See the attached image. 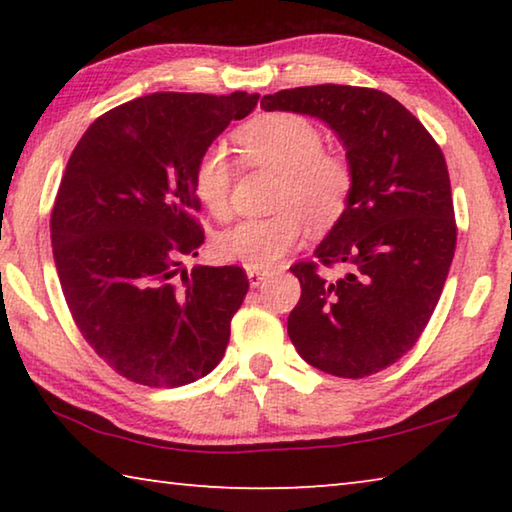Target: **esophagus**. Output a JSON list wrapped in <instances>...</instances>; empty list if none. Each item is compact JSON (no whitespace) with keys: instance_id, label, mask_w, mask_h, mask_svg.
<instances>
[{"instance_id":"1","label":"esophagus","mask_w":512,"mask_h":512,"mask_svg":"<svg viewBox=\"0 0 512 512\" xmlns=\"http://www.w3.org/2000/svg\"><path fill=\"white\" fill-rule=\"evenodd\" d=\"M268 271H255V268H248V282L250 287H259V284H264V280H268Z\"/></svg>"}]
</instances>
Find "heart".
Segmentation results:
<instances>
[{
  "label": "heart",
  "mask_w": 512,
  "mask_h": 512,
  "mask_svg": "<svg viewBox=\"0 0 512 512\" xmlns=\"http://www.w3.org/2000/svg\"><path fill=\"white\" fill-rule=\"evenodd\" d=\"M235 144L246 167L280 173L275 207L266 219H244L221 232L214 253L223 262H237L268 271L300 246L305 223L314 232L332 230L348 212L354 189L350 162L323 151V133L309 119L291 112H268L235 131ZM235 167L223 149L205 151L194 169V194L207 212L225 216Z\"/></svg>",
  "instance_id": "obj_1"
}]
</instances>
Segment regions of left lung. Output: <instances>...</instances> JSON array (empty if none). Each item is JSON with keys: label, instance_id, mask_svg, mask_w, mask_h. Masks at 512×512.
<instances>
[{"label": "left lung", "instance_id": "obj_1", "mask_svg": "<svg viewBox=\"0 0 512 512\" xmlns=\"http://www.w3.org/2000/svg\"><path fill=\"white\" fill-rule=\"evenodd\" d=\"M264 110L316 117L343 142L354 171L348 212L314 257L351 268L325 281L300 262L291 343L309 366L361 379L404 357L427 327L456 250L445 155L391 94L352 85H307L262 99Z\"/></svg>", "mask_w": 512, "mask_h": 512}]
</instances>
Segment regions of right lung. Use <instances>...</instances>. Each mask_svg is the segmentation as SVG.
Listing matches in <instances>:
<instances>
[{"instance_id": "obj_1", "label": "right lung", "mask_w": 512, "mask_h": 512, "mask_svg": "<svg viewBox=\"0 0 512 512\" xmlns=\"http://www.w3.org/2000/svg\"><path fill=\"white\" fill-rule=\"evenodd\" d=\"M257 99L155 92L101 115L67 162L51 212L60 287L83 339L135 384H192L228 348L246 271L194 266L176 280V259L205 241L196 162Z\"/></svg>"}]
</instances>
